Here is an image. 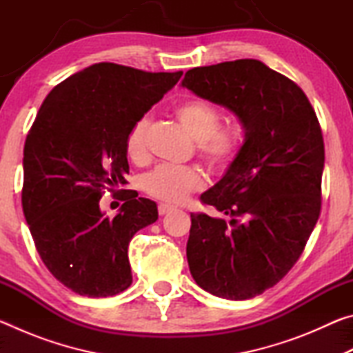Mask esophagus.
<instances>
[{"label":"esophagus","mask_w":353,"mask_h":353,"mask_svg":"<svg viewBox=\"0 0 353 353\" xmlns=\"http://www.w3.org/2000/svg\"><path fill=\"white\" fill-rule=\"evenodd\" d=\"M171 210H174V207H172V205L163 204V202H162V204H159V214H166Z\"/></svg>","instance_id":"1"}]
</instances>
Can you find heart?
Instances as JSON below:
<instances>
[{"label": "heart", "mask_w": 353, "mask_h": 353, "mask_svg": "<svg viewBox=\"0 0 353 353\" xmlns=\"http://www.w3.org/2000/svg\"><path fill=\"white\" fill-rule=\"evenodd\" d=\"M174 115L185 130L198 141L201 157L213 170L224 171L235 162L243 145V129L238 124H219L221 112L205 99L193 98L179 104ZM151 119L140 117L126 135V154L135 163L149 157L148 130ZM143 190L154 199L182 202L191 193L204 188V174L193 166L160 165L143 177Z\"/></svg>", "instance_id": "1"}]
</instances>
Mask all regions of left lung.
I'll return each instance as SVG.
<instances>
[{"label": "left lung", "mask_w": 353, "mask_h": 353, "mask_svg": "<svg viewBox=\"0 0 353 353\" xmlns=\"http://www.w3.org/2000/svg\"><path fill=\"white\" fill-rule=\"evenodd\" d=\"M182 87L229 109L244 129L236 160L201 194L221 216L191 213L187 259L202 290L246 301L288 274L318 223V117L297 83L255 59L188 70Z\"/></svg>", "instance_id": "1"}]
</instances>
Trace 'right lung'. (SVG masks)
Returning a JSON list of instances; mask_svg holds the SVG:
<instances>
[{
	"instance_id": "right-lung-1",
	"label": "right lung",
	"mask_w": 353,
	"mask_h": 353,
	"mask_svg": "<svg viewBox=\"0 0 353 353\" xmlns=\"http://www.w3.org/2000/svg\"><path fill=\"white\" fill-rule=\"evenodd\" d=\"M181 76L101 62L62 81L40 107L25 143L23 213L48 271L76 294L109 297L132 283L129 243L157 221V205L124 190L107 218L99 199L128 183L129 129Z\"/></svg>"
}]
</instances>
